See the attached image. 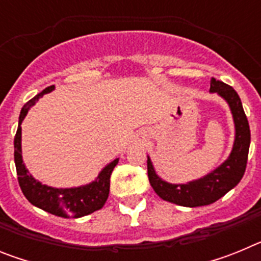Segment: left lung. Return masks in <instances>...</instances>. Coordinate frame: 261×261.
Wrapping results in <instances>:
<instances>
[{"instance_id": "1", "label": "left lung", "mask_w": 261, "mask_h": 261, "mask_svg": "<svg viewBox=\"0 0 261 261\" xmlns=\"http://www.w3.org/2000/svg\"><path fill=\"white\" fill-rule=\"evenodd\" d=\"M209 93L217 94L229 105L234 121L235 136L232 149L227 159L213 171L200 179L187 183H168L163 180L154 170L150 156L147 155V176L150 186L162 200L180 206H204L216 202L222 196L231 191L243 177L247 166L248 149H250L251 133L248 120L243 111L241 98L234 89L216 78L211 80Z\"/></svg>"}]
</instances>
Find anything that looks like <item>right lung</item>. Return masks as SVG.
<instances>
[{"label": "right lung", "instance_id": "add662e5", "mask_svg": "<svg viewBox=\"0 0 261 261\" xmlns=\"http://www.w3.org/2000/svg\"><path fill=\"white\" fill-rule=\"evenodd\" d=\"M55 90V86H49L43 90L40 94L29 100L23 106L18 121L17 135L14 137V162L17 167L18 181L26 199L38 208L48 212L55 216L64 217V218H80L87 216L93 212L103 208L108 199L110 193V177L115 166L119 163V158L114 159L112 162L106 165L99 172L95 180L91 183L71 188H55L41 181L36 180L26 168L22 158V123L30 108L35 106L39 98L44 94L50 93Z\"/></svg>", "mask_w": 261, "mask_h": 261}]
</instances>
